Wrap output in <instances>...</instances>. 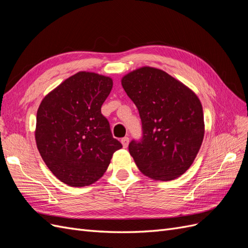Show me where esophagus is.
I'll return each mask as SVG.
<instances>
[{
	"label": "esophagus",
	"mask_w": 248,
	"mask_h": 248,
	"mask_svg": "<svg viewBox=\"0 0 248 248\" xmlns=\"http://www.w3.org/2000/svg\"><path fill=\"white\" fill-rule=\"evenodd\" d=\"M121 142H122V145H123L124 148H127V147H128V144H129V138H127V137L123 138L121 140Z\"/></svg>",
	"instance_id": "obj_1"
}]
</instances>
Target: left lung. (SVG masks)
Here are the masks:
<instances>
[{
	"label": "left lung",
	"instance_id": "8db88e82",
	"mask_svg": "<svg viewBox=\"0 0 248 248\" xmlns=\"http://www.w3.org/2000/svg\"><path fill=\"white\" fill-rule=\"evenodd\" d=\"M122 86L136 104L142 137L129 153L142 174L170 181L190 168L205 133L198 96L167 72L141 67L123 77Z\"/></svg>",
	"mask_w": 248,
	"mask_h": 248
}]
</instances>
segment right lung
<instances>
[{"instance_id":"add662e5","label":"right lung","mask_w":248,"mask_h":248,"mask_svg":"<svg viewBox=\"0 0 248 248\" xmlns=\"http://www.w3.org/2000/svg\"><path fill=\"white\" fill-rule=\"evenodd\" d=\"M111 88L110 78L80 71L44 97L37 110V148L52 174L67 185L95 183L122 148L101 114Z\"/></svg>"}]
</instances>
